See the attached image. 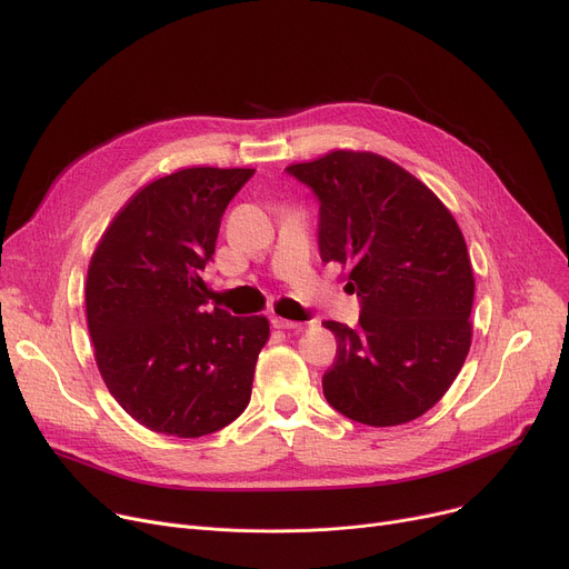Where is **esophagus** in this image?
<instances>
[{"label":"esophagus","instance_id":"esophagus-1","mask_svg":"<svg viewBox=\"0 0 569 569\" xmlns=\"http://www.w3.org/2000/svg\"><path fill=\"white\" fill-rule=\"evenodd\" d=\"M272 325L277 327V330H295V332L305 330V325H302V322H297V320H286V318H279V316H274V318H272Z\"/></svg>","mask_w":569,"mask_h":569}]
</instances>
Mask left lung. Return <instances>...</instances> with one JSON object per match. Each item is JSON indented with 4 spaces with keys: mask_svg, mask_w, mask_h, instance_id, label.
Wrapping results in <instances>:
<instances>
[{
    "mask_svg": "<svg viewBox=\"0 0 569 569\" xmlns=\"http://www.w3.org/2000/svg\"><path fill=\"white\" fill-rule=\"evenodd\" d=\"M288 174L320 202L322 262L348 269L360 322L325 320L337 360L327 403L369 427H397L433 408L470 350L475 295L466 239L420 179L373 152L335 149Z\"/></svg>",
    "mask_w": 569,
    "mask_h": 569,
    "instance_id": "obj_1",
    "label": "left lung"
}]
</instances>
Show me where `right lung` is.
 I'll use <instances>...</instances> for the list:
<instances>
[{"label": "right lung", "mask_w": 569, "mask_h": 569, "mask_svg": "<svg viewBox=\"0 0 569 569\" xmlns=\"http://www.w3.org/2000/svg\"><path fill=\"white\" fill-rule=\"evenodd\" d=\"M253 168H184L119 209L87 269L84 307L110 395L149 431L200 438L228 427L251 399L264 316L209 309L200 272L221 217Z\"/></svg>", "instance_id": "1"}]
</instances>
